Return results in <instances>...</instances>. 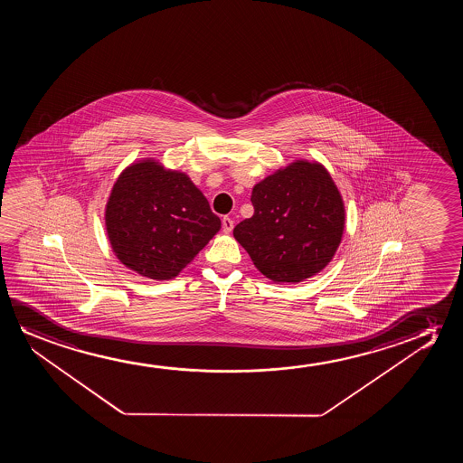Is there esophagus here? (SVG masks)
<instances>
[{
  "instance_id": "esophagus-1",
  "label": "esophagus",
  "mask_w": 463,
  "mask_h": 463,
  "mask_svg": "<svg viewBox=\"0 0 463 463\" xmlns=\"http://www.w3.org/2000/svg\"><path fill=\"white\" fill-rule=\"evenodd\" d=\"M232 229H234V222H232L231 218H228V216H224V218H222V231H224L226 234H229Z\"/></svg>"
}]
</instances>
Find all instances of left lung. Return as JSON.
I'll return each instance as SVG.
<instances>
[{"label": "left lung", "instance_id": "left-lung-1", "mask_svg": "<svg viewBox=\"0 0 463 463\" xmlns=\"http://www.w3.org/2000/svg\"><path fill=\"white\" fill-rule=\"evenodd\" d=\"M254 215L234 228L235 241L273 283H300L335 256L345 203L317 161L298 159L254 184Z\"/></svg>", "mask_w": 463, "mask_h": 463}]
</instances>
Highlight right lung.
<instances>
[{
    "label": "right lung",
    "instance_id": "obj_1",
    "mask_svg": "<svg viewBox=\"0 0 463 463\" xmlns=\"http://www.w3.org/2000/svg\"><path fill=\"white\" fill-rule=\"evenodd\" d=\"M104 220L121 264L159 281L175 279L222 229L191 178L153 158L136 161L121 172Z\"/></svg>",
    "mask_w": 463,
    "mask_h": 463
}]
</instances>
